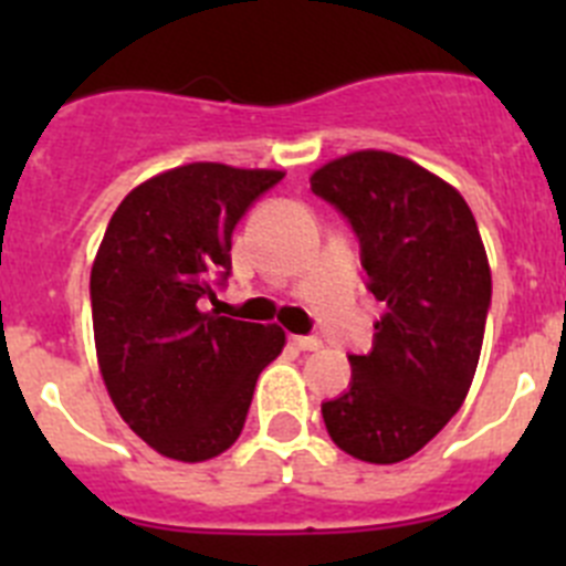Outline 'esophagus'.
Instances as JSON below:
<instances>
[{
  "label": "esophagus",
  "instance_id": "esophagus-1",
  "mask_svg": "<svg viewBox=\"0 0 566 566\" xmlns=\"http://www.w3.org/2000/svg\"><path fill=\"white\" fill-rule=\"evenodd\" d=\"M292 345L300 348V352H317V348H323L317 337H292Z\"/></svg>",
  "mask_w": 566,
  "mask_h": 566
}]
</instances>
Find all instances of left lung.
<instances>
[{
  "mask_svg": "<svg viewBox=\"0 0 566 566\" xmlns=\"http://www.w3.org/2000/svg\"><path fill=\"white\" fill-rule=\"evenodd\" d=\"M308 181L352 221L385 303L374 348L348 357L352 388L323 402V422L348 457L402 462L451 422L476 374L490 306L476 218L457 187L385 149L334 158Z\"/></svg>",
  "mask_w": 566,
  "mask_h": 566,
  "instance_id": "8db88e82",
  "label": "left lung"
}]
</instances>
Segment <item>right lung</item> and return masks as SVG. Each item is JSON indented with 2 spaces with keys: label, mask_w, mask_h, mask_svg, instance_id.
Returning <instances> with one entry per match:
<instances>
[{
  "label": "right lung",
  "mask_w": 566,
  "mask_h": 566,
  "mask_svg": "<svg viewBox=\"0 0 566 566\" xmlns=\"http://www.w3.org/2000/svg\"><path fill=\"white\" fill-rule=\"evenodd\" d=\"M280 169L195 161L118 203L93 272L98 371L129 431L167 459L207 462L243 431L260 371L286 345L280 326L203 312L232 269V229Z\"/></svg>",
  "instance_id": "1"
}]
</instances>
